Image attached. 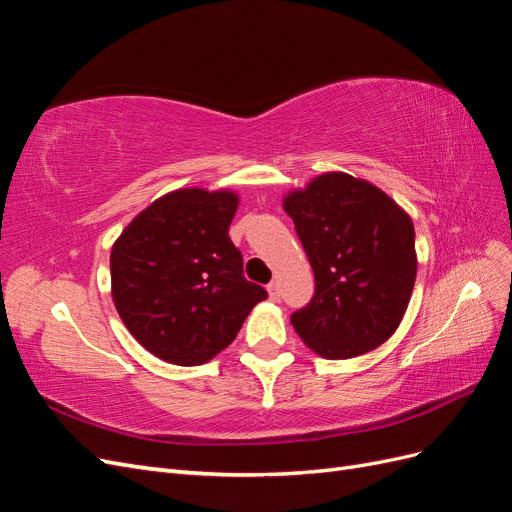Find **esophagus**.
<instances>
[{
	"label": "esophagus",
	"mask_w": 512,
	"mask_h": 512,
	"mask_svg": "<svg viewBox=\"0 0 512 512\" xmlns=\"http://www.w3.org/2000/svg\"><path fill=\"white\" fill-rule=\"evenodd\" d=\"M267 292H269V299L271 301H280V286H277V282H271L267 286Z\"/></svg>",
	"instance_id": "esophagus-1"
}]
</instances>
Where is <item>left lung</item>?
Masks as SVG:
<instances>
[{"mask_svg":"<svg viewBox=\"0 0 512 512\" xmlns=\"http://www.w3.org/2000/svg\"><path fill=\"white\" fill-rule=\"evenodd\" d=\"M314 269L316 292L290 316L324 359L378 348L404 318L416 280L414 224L374 183L324 173L284 198Z\"/></svg>","mask_w":512,"mask_h":512,"instance_id":"obj_1","label":"left lung"}]
</instances>
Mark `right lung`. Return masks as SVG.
<instances>
[{"label":"right lung","instance_id":"obj_1","mask_svg":"<svg viewBox=\"0 0 512 512\" xmlns=\"http://www.w3.org/2000/svg\"><path fill=\"white\" fill-rule=\"evenodd\" d=\"M239 196L183 188L136 215L111 250L117 312L143 348L173 365H200L237 337L267 290L243 277L228 237Z\"/></svg>","mask_w":512,"mask_h":512}]
</instances>
